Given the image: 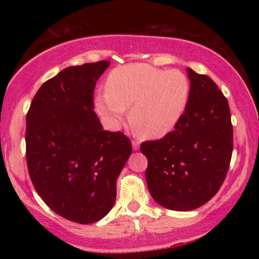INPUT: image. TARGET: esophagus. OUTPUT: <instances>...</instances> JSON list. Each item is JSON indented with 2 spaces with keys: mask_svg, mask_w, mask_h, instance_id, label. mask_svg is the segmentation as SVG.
<instances>
[{
  "mask_svg": "<svg viewBox=\"0 0 259 259\" xmlns=\"http://www.w3.org/2000/svg\"><path fill=\"white\" fill-rule=\"evenodd\" d=\"M133 150L134 151H138L139 147H140V141H138V140H133Z\"/></svg>",
  "mask_w": 259,
  "mask_h": 259,
  "instance_id": "obj_1",
  "label": "esophagus"
}]
</instances>
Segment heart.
Returning a JSON list of instances; mask_svg holds the SVG:
<instances>
[{"mask_svg": "<svg viewBox=\"0 0 259 259\" xmlns=\"http://www.w3.org/2000/svg\"><path fill=\"white\" fill-rule=\"evenodd\" d=\"M106 92L96 96V107L117 123L130 109V121L146 138H162L174 129L185 112L190 81L180 70L148 64H126L109 74Z\"/></svg>", "mask_w": 259, "mask_h": 259, "instance_id": "1", "label": "heart"}]
</instances>
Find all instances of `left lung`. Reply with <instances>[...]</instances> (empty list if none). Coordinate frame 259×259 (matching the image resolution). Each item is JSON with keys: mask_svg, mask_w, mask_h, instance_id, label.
<instances>
[{"mask_svg": "<svg viewBox=\"0 0 259 259\" xmlns=\"http://www.w3.org/2000/svg\"><path fill=\"white\" fill-rule=\"evenodd\" d=\"M190 95L173 132L145 141L146 181L153 200L171 210H192L219 191L233 154L227 97L212 79L187 68Z\"/></svg>", "mask_w": 259, "mask_h": 259, "instance_id": "8db88e82", "label": "left lung"}]
</instances>
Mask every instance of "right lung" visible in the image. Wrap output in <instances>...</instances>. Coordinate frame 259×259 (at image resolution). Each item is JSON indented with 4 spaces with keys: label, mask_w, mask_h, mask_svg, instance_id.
Here are the masks:
<instances>
[{
    "label": "right lung",
    "mask_w": 259,
    "mask_h": 259,
    "mask_svg": "<svg viewBox=\"0 0 259 259\" xmlns=\"http://www.w3.org/2000/svg\"><path fill=\"white\" fill-rule=\"evenodd\" d=\"M108 61L68 67L44 82L26 113V164L45 203L80 224L112 209L132 142L102 129L94 112L96 81Z\"/></svg>",
    "instance_id": "obj_1"
}]
</instances>
